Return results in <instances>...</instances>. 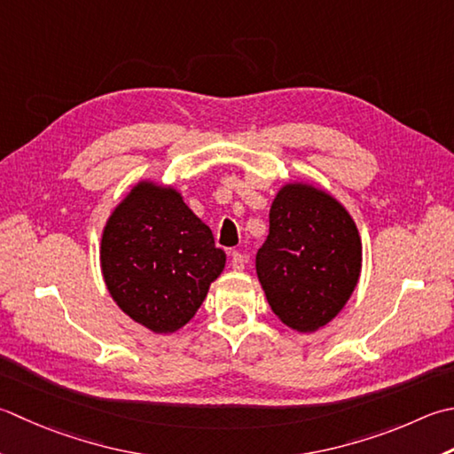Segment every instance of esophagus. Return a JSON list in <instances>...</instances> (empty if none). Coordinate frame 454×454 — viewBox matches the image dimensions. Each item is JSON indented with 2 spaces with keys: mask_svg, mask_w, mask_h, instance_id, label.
I'll list each match as a JSON object with an SVG mask.
<instances>
[{
  "mask_svg": "<svg viewBox=\"0 0 454 454\" xmlns=\"http://www.w3.org/2000/svg\"><path fill=\"white\" fill-rule=\"evenodd\" d=\"M246 262H247V257L242 252H232V262H230V265H232V270H236V271L244 270Z\"/></svg>",
  "mask_w": 454,
  "mask_h": 454,
  "instance_id": "esophagus-1",
  "label": "esophagus"
}]
</instances>
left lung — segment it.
<instances>
[{
    "mask_svg": "<svg viewBox=\"0 0 454 454\" xmlns=\"http://www.w3.org/2000/svg\"><path fill=\"white\" fill-rule=\"evenodd\" d=\"M362 244L356 224L331 194L287 184L270 210V234L255 271L271 310L299 333L340 313L356 287Z\"/></svg>",
    "mask_w": 454,
    "mask_h": 454,
    "instance_id": "obj_1",
    "label": "left lung"
}]
</instances>
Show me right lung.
I'll list each match as a JSON object with an SVG mask.
<instances>
[{
	"label": "right lung",
	"instance_id": "1",
	"mask_svg": "<svg viewBox=\"0 0 454 454\" xmlns=\"http://www.w3.org/2000/svg\"><path fill=\"white\" fill-rule=\"evenodd\" d=\"M102 273L123 313L153 333L191 321L226 254L173 189L139 183L102 234Z\"/></svg>",
	"mask_w": 454,
	"mask_h": 454
}]
</instances>
